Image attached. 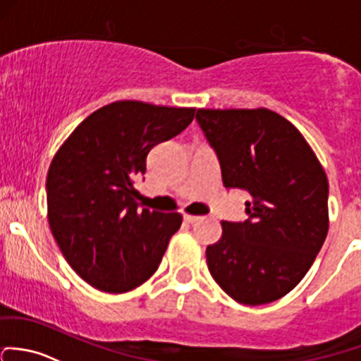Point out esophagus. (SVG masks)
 I'll return each instance as SVG.
<instances>
[{"instance_id":"esophagus-1","label":"esophagus","mask_w":361,"mask_h":361,"mask_svg":"<svg viewBox=\"0 0 361 361\" xmlns=\"http://www.w3.org/2000/svg\"><path fill=\"white\" fill-rule=\"evenodd\" d=\"M183 218H185V221H187V223H195V221H199V216H193V214H185L183 216Z\"/></svg>"}]
</instances>
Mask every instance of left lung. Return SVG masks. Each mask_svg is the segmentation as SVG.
Wrapping results in <instances>:
<instances>
[{
    "mask_svg": "<svg viewBox=\"0 0 361 361\" xmlns=\"http://www.w3.org/2000/svg\"><path fill=\"white\" fill-rule=\"evenodd\" d=\"M223 185L247 190L245 221L207 245L212 279L242 305L276 301L302 280L329 231V181L305 136L268 109H199Z\"/></svg>",
    "mask_w": 361,
    "mask_h": 361,
    "instance_id": "8db88e82",
    "label": "left lung"
}]
</instances>
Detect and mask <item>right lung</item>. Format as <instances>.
<instances>
[{
    "mask_svg": "<svg viewBox=\"0 0 361 361\" xmlns=\"http://www.w3.org/2000/svg\"><path fill=\"white\" fill-rule=\"evenodd\" d=\"M195 109L123 100L86 117L53 157L48 221L63 257L94 289L121 294L161 264L180 212L142 209L135 180L147 155L193 121Z\"/></svg>",
    "mask_w": 361,
    "mask_h": 361,
    "instance_id": "1",
    "label": "right lung"
}]
</instances>
